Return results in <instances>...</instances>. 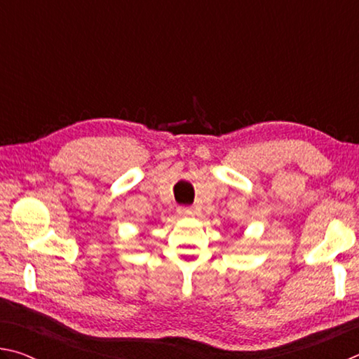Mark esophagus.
Here are the masks:
<instances>
[{"instance_id": "obj_1", "label": "esophagus", "mask_w": 359, "mask_h": 359, "mask_svg": "<svg viewBox=\"0 0 359 359\" xmlns=\"http://www.w3.org/2000/svg\"><path fill=\"white\" fill-rule=\"evenodd\" d=\"M177 214L182 215V217H191V215H194V210H193V208H187V205H180V208L177 209Z\"/></svg>"}]
</instances>
